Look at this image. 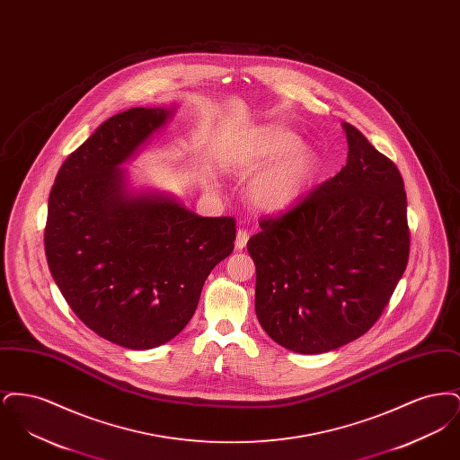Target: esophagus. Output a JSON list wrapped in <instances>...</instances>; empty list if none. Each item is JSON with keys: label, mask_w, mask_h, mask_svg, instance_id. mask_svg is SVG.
Returning a JSON list of instances; mask_svg holds the SVG:
<instances>
[{"label": "esophagus", "mask_w": 460, "mask_h": 460, "mask_svg": "<svg viewBox=\"0 0 460 460\" xmlns=\"http://www.w3.org/2000/svg\"><path fill=\"white\" fill-rule=\"evenodd\" d=\"M248 238H250V233H248L246 229H238V233H236V241H234L236 250H243V248L246 246V243H248Z\"/></svg>", "instance_id": "1"}]
</instances>
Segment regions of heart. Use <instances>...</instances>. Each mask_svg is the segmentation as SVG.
Wrapping results in <instances>:
<instances>
[{"label":"heart","mask_w":460,"mask_h":460,"mask_svg":"<svg viewBox=\"0 0 460 460\" xmlns=\"http://www.w3.org/2000/svg\"><path fill=\"white\" fill-rule=\"evenodd\" d=\"M248 184L250 203L263 212H283L305 195L317 169V156L305 145H298V136L283 128H267L252 136L233 156L226 169L236 174H250L269 160Z\"/></svg>","instance_id":"b5f03b06"}]
</instances>
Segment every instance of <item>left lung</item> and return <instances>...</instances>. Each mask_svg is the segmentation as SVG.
I'll return each instance as SVG.
<instances>
[{
  "label": "left lung",
  "mask_w": 460,
  "mask_h": 460,
  "mask_svg": "<svg viewBox=\"0 0 460 460\" xmlns=\"http://www.w3.org/2000/svg\"><path fill=\"white\" fill-rule=\"evenodd\" d=\"M347 165L248 240L263 331L296 353L360 338L388 305L409 261L407 195L394 162L343 122Z\"/></svg>",
  "instance_id": "8db88e82"
}]
</instances>
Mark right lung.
Segmentation results:
<instances>
[{
	"label": "right lung",
	"mask_w": 460,
	"mask_h": 460,
	"mask_svg": "<svg viewBox=\"0 0 460 460\" xmlns=\"http://www.w3.org/2000/svg\"><path fill=\"white\" fill-rule=\"evenodd\" d=\"M172 111L110 117L66 156L48 199L44 252L55 283L91 331L131 350L184 329L236 240L233 217H199L169 195L128 188L119 167Z\"/></svg>",
	"instance_id": "1"
}]
</instances>
